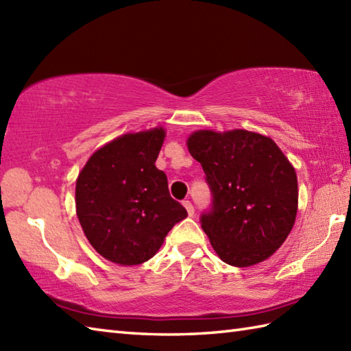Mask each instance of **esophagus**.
Instances as JSON below:
<instances>
[{
  "label": "esophagus",
  "instance_id": "1",
  "mask_svg": "<svg viewBox=\"0 0 351 351\" xmlns=\"http://www.w3.org/2000/svg\"><path fill=\"white\" fill-rule=\"evenodd\" d=\"M182 205L185 206V210H187L190 217H193V214H195V208H193V204L190 202V200H184Z\"/></svg>",
  "mask_w": 351,
  "mask_h": 351
}]
</instances>
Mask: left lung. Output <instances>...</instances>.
Wrapping results in <instances>:
<instances>
[{"label": "left lung", "instance_id": "obj_1", "mask_svg": "<svg viewBox=\"0 0 351 351\" xmlns=\"http://www.w3.org/2000/svg\"><path fill=\"white\" fill-rule=\"evenodd\" d=\"M213 191L202 229L219 258L234 267L263 263L294 226L295 169L270 137L247 130H197L187 138Z\"/></svg>", "mask_w": 351, "mask_h": 351}]
</instances>
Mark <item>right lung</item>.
Masks as SVG:
<instances>
[{"instance_id": "right-lung-1", "label": "right lung", "mask_w": 351, "mask_h": 351, "mask_svg": "<svg viewBox=\"0 0 351 351\" xmlns=\"http://www.w3.org/2000/svg\"><path fill=\"white\" fill-rule=\"evenodd\" d=\"M164 138L162 126L122 134L96 149L78 173L77 217L92 247L110 263H146L187 217L155 166Z\"/></svg>"}]
</instances>
